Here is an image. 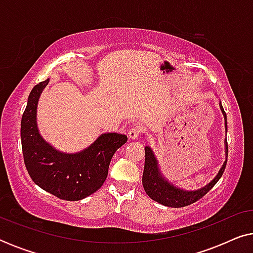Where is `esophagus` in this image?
<instances>
[{
  "label": "esophagus",
  "mask_w": 253,
  "mask_h": 253,
  "mask_svg": "<svg viewBox=\"0 0 253 253\" xmlns=\"http://www.w3.org/2000/svg\"><path fill=\"white\" fill-rule=\"evenodd\" d=\"M127 136H129L130 139H138L140 136V130L138 127H131V129L127 131Z\"/></svg>",
  "instance_id": "1"
}]
</instances>
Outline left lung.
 <instances>
[{
    "instance_id": "8db88e82",
    "label": "left lung",
    "mask_w": 253,
    "mask_h": 253,
    "mask_svg": "<svg viewBox=\"0 0 253 253\" xmlns=\"http://www.w3.org/2000/svg\"><path fill=\"white\" fill-rule=\"evenodd\" d=\"M221 112H222L223 119H224V126H226L227 132V115L224 113L223 107L221 105V101L219 103ZM224 154H226V160L221 166V168L217 171V174L214 176V178L210 183H207L205 186L199 188L197 190H184L182 188H178L171 182H169L165 175L162 174L160 166H159V161L157 157H155L153 150L150 146H145V166H144V172H143V185L145 192L147 193L151 199L155 200V202L161 204V205L168 206V207H184L191 204L196 203L202 197L206 195L216 182L219 181L222 176L224 168L227 165V157H228V144L227 138L224 139Z\"/></svg>"
}]
</instances>
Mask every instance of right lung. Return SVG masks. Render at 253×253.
Returning <instances> with one entry per match:
<instances>
[{
    "instance_id": "add662e5",
    "label": "right lung",
    "mask_w": 253,
    "mask_h": 253,
    "mask_svg": "<svg viewBox=\"0 0 253 253\" xmlns=\"http://www.w3.org/2000/svg\"><path fill=\"white\" fill-rule=\"evenodd\" d=\"M48 83L34 86L27 99L20 124L24 162L32 181L44 191L71 202L84 199L105 183L110 160L127 137L105 132L79 152L58 151L43 139L37 123L38 102Z\"/></svg>"
}]
</instances>
